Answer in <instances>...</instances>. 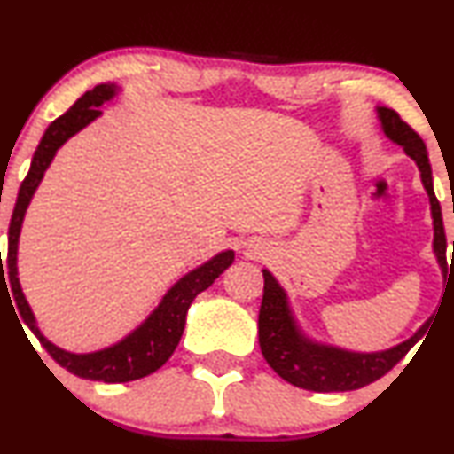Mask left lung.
Returning <instances> with one entry per match:
<instances>
[{
    "instance_id": "obj_1",
    "label": "left lung",
    "mask_w": 454,
    "mask_h": 454,
    "mask_svg": "<svg viewBox=\"0 0 454 454\" xmlns=\"http://www.w3.org/2000/svg\"><path fill=\"white\" fill-rule=\"evenodd\" d=\"M379 118L383 124L385 135L397 145L406 150V154L417 162L420 179L429 194L431 217H434V251L440 262L442 272H449L446 262V234L444 222H442L440 200L435 199L434 179H431V165L427 158L425 141L411 124L403 122L395 109L379 107ZM454 247V241H452ZM454 264V254L450 262V270ZM264 272V296L258 317V338L264 359L287 383L317 393L330 391H353L374 383L380 376H385L411 348L417 345L419 338L425 334L429 321L412 338H408L402 345L387 348L379 353H353L338 347H327L321 342L310 340L300 332L287 304V294L277 283L269 270Z\"/></svg>"
}]
</instances>
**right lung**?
I'll return each instance as SVG.
<instances>
[{"label":"right lung","instance_id":"obj_1","mask_svg":"<svg viewBox=\"0 0 454 454\" xmlns=\"http://www.w3.org/2000/svg\"><path fill=\"white\" fill-rule=\"evenodd\" d=\"M116 84H99L95 89L84 92L78 101L71 106L63 116H59L51 127L46 129L43 137L37 145L34 160H31L29 173L23 179L16 199L12 220H10L8 231V281L12 287V296L19 313L31 332L42 342V347L51 353V357L71 374L89 380H103V383H129V380L144 379V376L156 372L167 359L171 357L175 347L179 345V338L185 327V313H188L192 300L205 292L217 277L222 275L228 266L232 264L234 251H222L215 258L205 262L203 266L182 277L175 286L168 289L158 304V309L141 324L137 330L130 332L124 340L116 342L114 347L103 348L95 353H69L63 348L54 347L46 336L42 334L35 324V317L27 304L23 289L19 283V270H16V249H19V234L23 226V217L27 207L31 203V196L40 185L43 173L52 162L54 154L67 141L71 135L78 133L86 124H90L97 116H101V106L116 95ZM2 255V254H0ZM2 269V260H0ZM5 281L2 269V283ZM8 289V287H5ZM10 296V294H8ZM14 309V307H12ZM19 319V317H16ZM20 324V321H19Z\"/></svg>","mask_w":454,"mask_h":454}]
</instances>
